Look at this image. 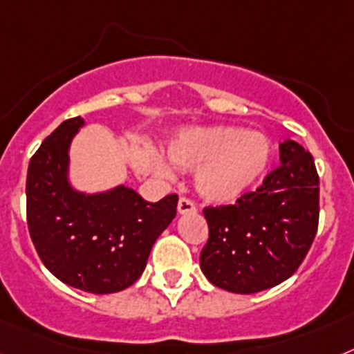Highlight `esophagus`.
Segmentation results:
<instances>
[{
    "mask_svg": "<svg viewBox=\"0 0 354 354\" xmlns=\"http://www.w3.org/2000/svg\"><path fill=\"white\" fill-rule=\"evenodd\" d=\"M198 210L194 201H191L189 198H180L178 201V212L180 214H194Z\"/></svg>",
    "mask_w": 354,
    "mask_h": 354,
    "instance_id": "esophagus-1",
    "label": "esophagus"
}]
</instances>
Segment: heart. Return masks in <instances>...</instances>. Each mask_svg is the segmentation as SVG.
I'll list each match as a JSON object with an SVG mask.
<instances>
[{"label":"heart","mask_w":354,"mask_h":354,"mask_svg":"<svg viewBox=\"0 0 354 354\" xmlns=\"http://www.w3.org/2000/svg\"><path fill=\"white\" fill-rule=\"evenodd\" d=\"M176 167L196 169V189L205 200L228 203L241 198L264 176L272 163V142L257 131L234 126L189 127L178 133L167 147ZM151 165L160 176L172 169L153 154Z\"/></svg>","instance_id":"b5f03b06"}]
</instances>
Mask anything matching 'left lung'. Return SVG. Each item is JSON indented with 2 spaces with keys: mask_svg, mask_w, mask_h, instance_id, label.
Instances as JSON below:
<instances>
[{
  "mask_svg": "<svg viewBox=\"0 0 354 354\" xmlns=\"http://www.w3.org/2000/svg\"><path fill=\"white\" fill-rule=\"evenodd\" d=\"M281 165L234 205L203 209L209 241L200 266L214 286L257 293L292 277L319 227V174L293 140L279 145Z\"/></svg>",
  "mask_w": 354,
  "mask_h": 354,
  "instance_id": "left-lung-1",
  "label": "left lung"
}]
</instances>
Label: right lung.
Instances as JSON below:
<instances>
[{
	"label": "right lung",
	"instance_id": "obj_1",
	"mask_svg": "<svg viewBox=\"0 0 354 354\" xmlns=\"http://www.w3.org/2000/svg\"><path fill=\"white\" fill-rule=\"evenodd\" d=\"M84 126L68 118L28 163L26 221L32 243L50 272L88 293H115L136 283L151 248L176 216L178 196L145 201L126 185L95 194L70 183V145Z\"/></svg>",
	"mask_w": 354,
	"mask_h": 354
}]
</instances>
